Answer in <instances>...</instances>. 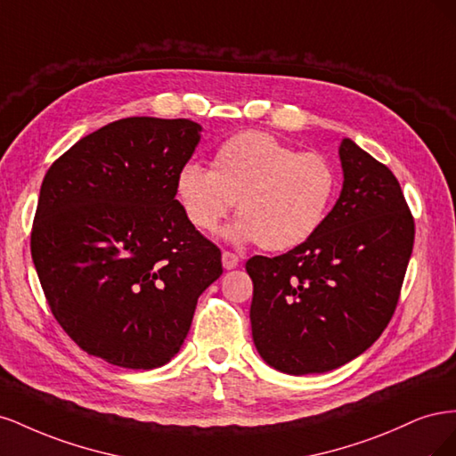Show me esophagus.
<instances>
[{
    "label": "esophagus",
    "mask_w": 456,
    "mask_h": 456,
    "mask_svg": "<svg viewBox=\"0 0 456 456\" xmlns=\"http://www.w3.org/2000/svg\"><path fill=\"white\" fill-rule=\"evenodd\" d=\"M238 265H240V256H238L236 253H230V251H224V253H223V266H224L226 270L236 268Z\"/></svg>",
    "instance_id": "34e87169"
}]
</instances>
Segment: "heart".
Segmentation results:
<instances>
[{
    "instance_id": "b5f03b06",
    "label": "heart",
    "mask_w": 456,
    "mask_h": 456,
    "mask_svg": "<svg viewBox=\"0 0 456 456\" xmlns=\"http://www.w3.org/2000/svg\"><path fill=\"white\" fill-rule=\"evenodd\" d=\"M337 190L333 165L314 151H298L262 131H245L216 148L211 171L190 161L175 178L186 218L213 232L232 211L241 215L226 238L258 241L266 251L305 243L322 226Z\"/></svg>"
}]
</instances>
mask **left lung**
I'll return each mask as SVG.
<instances>
[{"label":"left lung","instance_id":"left-lung-1","mask_svg":"<svg viewBox=\"0 0 456 456\" xmlns=\"http://www.w3.org/2000/svg\"><path fill=\"white\" fill-rule=\"evenodd\" d=\"M344 183L312 238L280 256H253L251 329L270 367L333 370L363 354L390 323L415 241L394 173L342 139Z\"/></svg>","mask_w":456,"mask_h":456}]
</instances>
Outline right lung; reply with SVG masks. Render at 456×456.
Segmentation results:
<instances>
[{
	"label": "right lung",
	"mask_w": 456,
	"mask_h": 456,
	"mask_svg": "<svg viewBox=\"0 0 456 456\" xmlns=\"http://www.w3.org/2000/svg\"><path fill=\"white\" fill-rule=\"evenodd\" d=\"M200 133L190 119H118L64 151L41 183L30 240L39 283L68 337L112 365L167 363L223 273L220 249L175 200Z\"/></svg>",
	"instance_id": "add662e5"
}]
</instances>
